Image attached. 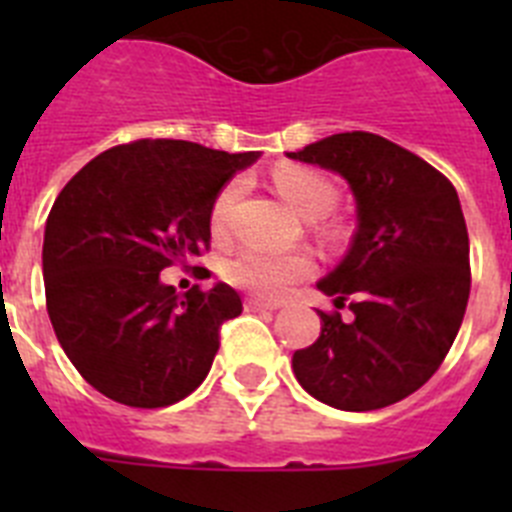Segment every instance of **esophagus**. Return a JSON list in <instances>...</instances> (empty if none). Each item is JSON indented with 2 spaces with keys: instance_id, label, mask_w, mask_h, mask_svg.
<instances>
[{
  "instance_id": "esophagus-1",
  "label": "esophagus",
  "mask_w": 512,
  "mask_h": 512,
  "mask_svg": "<svg viewBox=\"0 0 512 512\" xmlns=\"http://www.w3.org/2000/svg\"><path fill=\"white\" fill-rule=\"evenodd\" d=\"M246 310H279V302L271 300H261V297H248L246 300Z\"/></svg>"
}]
</instances>
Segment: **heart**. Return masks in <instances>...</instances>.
I'll return each mask as SVG.
<instances>
[{
  "label": "heart",
  "mask_w": 512,
  "mask_h": 512,
  "mask_svg": "<svg viewBox=\"0 0 512 512\" xmlns=\"http://www.w3.org/2000/svg\"><path fill=\"white\" fill-rule=\"evenodd\" d=\"M271 179L284 200L307 220L325 217L338 200L336 187L330 184V179L305 166L282 164L274 169ZM238 197H241V182H228L217 192L210 210V228L215 235L228 233L230 215ZM225 274L235 287H243L261 297H282L292 284L310 277L312 261L305 253L243 251L230 261Z\"/></svg>",
  "instance_id": "1"
}]
</instances>
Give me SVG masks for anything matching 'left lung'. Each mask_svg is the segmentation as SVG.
Segmentation results:
<instances>
[{
  "instance_id": "8db88e82",
  "label": "left lung",
  "mask_w": 512,
  "mask_h": 512,
  "mask_svg": "<svg viewBox=\"0 0 512 512\" xmlns=\"http://www.w3.org/2000/svg\"><path fill=\"white\" fill-rule=\"evenodd\" d=\"M341 174L359 228L318 289L320 338L292 356L297 382L330 408L364 413L405 400L436 374L467 310L469 235L454 184L382 135L338 133L287 153Z\"/></svg>"
}]
</instances>
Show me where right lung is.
<instances>
[{"label": "right lung", "mask_w": 512, "mask_h": 512, "mask_svg": "<svg viewBox=\"0 0 512 512\" xmlns=\"http://www.w3.org/2000/svg\"><path fill=\"white\" fill-rule=\"evenodd\" d=\"M256 151L143 138L92 158L56 197L45 223V305L76 372L130 408L192 395L241 315L233 287L179 295L161 271L210 248V210Z\"/></svg>", "instance_id": "add662e5"}]
</instances>
